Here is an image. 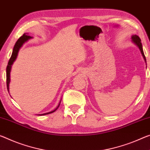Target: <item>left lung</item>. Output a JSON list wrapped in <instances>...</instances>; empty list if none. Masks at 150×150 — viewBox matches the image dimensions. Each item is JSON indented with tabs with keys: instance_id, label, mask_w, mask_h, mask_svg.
I'll return each instance as SVG.
<instances>
[{
	"instance_id": "left-lung-1",
	"label": "left lung",
	"mask_w": 150,
	"mask_h": 150,
	"mask_svg": "<svg viewBox=\"0 0 150 150\" xmlns=\"http://www.w3.org/2000/svg\"><path fill=\"white\" fill-rule=\"evenodd\" d=\"M132 41L135 45H136L138 47V48L139 49L140 51H141V53L142 54V56H143L145 62L146 63V57H145V55H144V51H143V47H142V44L141 42V39H140V38L138 36H137V35H133V36L132 37Z\"/></svg>"
}]
</instances>
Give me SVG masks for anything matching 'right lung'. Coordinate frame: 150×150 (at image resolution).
Returning <instances> with one entry per match:
<instances>
[{"label":"right lung","instance_id":"obj_1","mask_svg":"<svg viewBox=\"0 0 150 150\" xmlns=\"http://www.w3.org/2000/svg\"><path fill=\"white\" fill-rule=\"evenodd\" d=\"M32 37L28 36V35L27 33H25L23 34V36H21L19 39L17 40V41L16 42V43L14 46V48L13 50V53H12V55L10 59H9L8 65H7L6 67V86H7V89H8V91H9V83H10V75H11V67H12V65H13V63L15 62V61L16 60V57H17L18 55V53L19 51V49L21 47L23 46V45L25 43V42H27L28 40H29L30 39H32ZM61 101L58 106L54 109V110L50 111V112L48 113H42V114H39V115H47V114L53 113L54 111H55L57 109H58V108L60 105Z\"/></svg>","mask_w":150,"mask_h":150}]
</instances>
